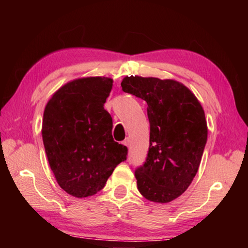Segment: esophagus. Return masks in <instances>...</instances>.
<instances>
[{"label":"esophagus","mask_w":248,"mask_h":248,"mask_svg":"<svg viewBox=\"0 0 248 248\" xmlns=\"http://www.w3.org/2000/svg\"><path fill=\"white\" fill-rule=\"evenodd\" d=\"M129 143H130V140H129V138H125V139L123 141V144H124V145H125V146H127V148H128V146H129Z\"/></svg>","instance_id":"1"}]
</instances>
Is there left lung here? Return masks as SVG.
<instances>
[{"mask_svg":"<svg viewBox=\"0 0 248 248\" xmlns=\"http://www.w3.org/2000/svg\"><path fill=\"white\" fill-rule=\"evenodd\" d=\"M124 93L148 104L150 145L144 164L134 171L145 199L166 203L189 187L208 138L203 108L184 84L174 79L125 77Z\"/></svg>","mask_w":248,"mask_h":248,"instance_id":"left-lung-1","label":"left lung"}]
</instances>
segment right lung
I'll return each mask as SVG.
<instances>
[{"label":"right lung","mask_w":248,"mask_h":248,"mask_svg":"<svg viewBox=\"0 0 248 248\" xmlns=\"http://www.w3.org/2000/svg\"><path fill=\"white\" fill-rule=\"evenodd\" d=\"M111 89L109 78L73 79L46 105L41 133L49 165L59 186L77 198L97 194L127 159V146L114 141L104 108Z\"/></svg>","instance_id":"1"}]
</instances>
